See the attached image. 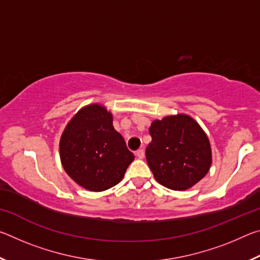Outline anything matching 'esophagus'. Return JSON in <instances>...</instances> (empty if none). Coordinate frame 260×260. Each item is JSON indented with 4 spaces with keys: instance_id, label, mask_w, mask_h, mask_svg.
<instances>
[{
    "instance_id": "obj_1",
    "label": "esophagus",
    "mask_w": 260,
    "mask_h": 260,
    "mask_svg": "<svg viewBox=\"0 0 260 260\" xmlns=\"http://www.w3.org/2000/svg\"><path fill=\"white\" fill-rule=\"evenodd\" d=\"M135 155H136V157L140 158V159H143V158H144V150H143V149H139V150L135 152Z\"/></svg>"
}]
</instances>
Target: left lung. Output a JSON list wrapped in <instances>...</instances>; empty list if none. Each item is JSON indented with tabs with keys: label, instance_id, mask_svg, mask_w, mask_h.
Instances as JSON below:
<instances>
[{
	"label": "left lung",
	"instance_id": "obj_1",
	"mask_svg": "<svg viewBox=\"0 0 260 260\" xmlns=\"http://www.w3.org/2000/svg\"><path fill=\"white\" fill-rule=\"evenodd\" d=\"M148 165L156 181L172 190H187L208 174L212 151L208 135L184 113L156 119L149 128Z\"/></svg>",
	"mask_w": 260,
	"mask_h": 260
}]
</instances>
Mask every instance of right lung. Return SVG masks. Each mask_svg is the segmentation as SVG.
<instances>
[{
	"instance_id": "1",
	"label": "right lung",
	"mask_w": 260,
	"mask_h": 260,
	"mask_svg": "<svg viewBox=\"0 0 260 260\" xmlns=\"http://www.w3.org/2000/svg\"><path fill=\"white\" fill-rule=\"evenodd\" d=\"M112 120V113L104 105L88 104L74 114L61 133V166L86 190L104 191L116 186L134 160Z\"/></svg>"
}]
</instances>
